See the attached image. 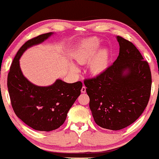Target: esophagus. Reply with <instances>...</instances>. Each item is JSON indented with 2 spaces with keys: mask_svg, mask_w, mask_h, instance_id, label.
Segmentation results:
<instances>
[{
  "mask_svg": "<svg viewBox=\"0 0 159 159\" xmlns=\"http://www.w3.org/2000/svg\"><path fill=\"white\" fill-rule=\"evenodd\" d=\"M81 92L82 93H84L86 92V88H85V86H82V89H81Z\"/></svg>",
  "mask_w": 159,
  "mask_h": 159,
  "instance_id": "obj_1",
  "label": "esophagus"
}]
</instances>
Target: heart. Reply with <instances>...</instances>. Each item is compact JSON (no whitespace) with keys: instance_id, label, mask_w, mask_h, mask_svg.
<instances>
[{"instance_id":"heart-1","label":"heart","mask_w":159,"mask_h":159,"mask_svg":"<svg viewBox=\"0 0 159 159\" xmlns=\"http://www.w3.org/2000/svg\"><path fill=\"white\" fill-rule=\"evenodd\" d=\"M100 43L95 39H91L84 42L75 54V59L78 64H83L88 62L93 56L96 55L88 64L89 71L93 75H98L103 72L107 67L108 61V52L107 50L102 49L97 54ZM70 69L74 71H77V67L71 65Z\"/></svg>"}]
</instances>
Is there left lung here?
<instances>
[{
	"instance_id": "obj_1",
	"label": "left lung",
	"mask_w": 159,
	"mask_h": 159,
	"mask_svg": "<svg viewBox=\"0 0 159 159\" xmlns=\"http://www.w3.org/2000/svg\"><path fill=\"white\" fill-rule=\"evenodd\" d=\"M116 60L97 77L84 80L94 121L101 127L119 130L138 119L148 103L150 66L133 43L117 36Z\"/></svg>"
}]
</instances>
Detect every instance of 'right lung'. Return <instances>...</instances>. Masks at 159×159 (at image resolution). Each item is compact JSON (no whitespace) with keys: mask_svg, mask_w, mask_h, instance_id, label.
I'll list each match as a JSON object with an SVG mask.
<instances>
[{"mask_svg":"<svg viewBox=\"0 0 159 159\" xmlns=\"http://www.w3.org/2000/svg\"><path fill=\"white\" fill-rule=\"evenodd\" d=\"M52 32L27 40L17 52L8 74L7 86L11 103L17 116L38 131H52L60 127L67 113L81 93L82 83H66L57 80L48 87L34 85L24 77L19 58L28 48L43 43Z\"/></svg>","mask_w":159,"mask_h":159,"instance_id":"add662e5","label":"right lung"}]
</instances>
